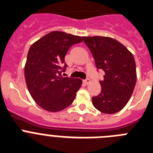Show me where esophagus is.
Here are the masks:
<instances>
[{
  "label": "esophagus",
  "mask_w": 153,
  "mask_h": 153,
  "mask_svg": "<svg viewBox=\"0 0 153 153\" xmlns=\"http://www.w3.org/2000/svg\"><path fill=\"white\" fill-rule=\"evenodd\" d=\"M84 82H85V83L86 84V85H88V84L91 82V80L89 79V78H86V79H85V80H84Z\"/></svg>",
  "instance_id": "1"
}]
</instances>
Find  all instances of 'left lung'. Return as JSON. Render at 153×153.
I'll return each mask as SVG.
<instances>
[{"label": "left lung", "instance_id": "8db88e82", "mask_svg": "<svg viewBox=\"0 0 153 153\" xmlns=\"http://www.w3.org/2000/svg\"><path fill=\"white\" fill-rule=\"evenodd\" d=\"M82 38L91 52L96 68L105 73L100 81L101 92L92 97V104L100 112L115 114L127 104L137 82L134 57L123 44L111 37Z\"/></svg>", "mask_w": 153, "mask_h": 153}]
</instances>
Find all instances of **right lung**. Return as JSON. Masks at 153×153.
I'll use <instances>...</instances> for the list:
<instances>
[{
  "label": "right lung",
  "instance_id": "obj_1",
  "mask_svg": "<svg viewBox=\"0 0 153 153\" xmlns=\"http://www.w3.org/2000/svg\"><path fill=\"white\" fill-rule=\"evenodd\" d=\"M78 36L53 31L30 46L24 68L30 95L39 107L58 112L73 102L82 86L80 78H64L65 56L71 46L82 42Z\"/></svg>",
  "mask_w": 153,
  "mask_h": 153
}]
</instances>
